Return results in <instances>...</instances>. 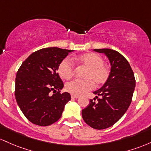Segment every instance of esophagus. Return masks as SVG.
<instances>
[{"label":"esophagus","mask_w":151,"mask_h":151,"mask_svg":"<svg viewBox=\"0 0 151 151\" xmlns=\"http://www.w3.org/2000/svg\"><path fill=\"white\" fill-rule=\"evenodd\" d=\"M71 98H79V96H77V95H71Z\"/></svg>","instance_id":"obj_1"}]
</instances>
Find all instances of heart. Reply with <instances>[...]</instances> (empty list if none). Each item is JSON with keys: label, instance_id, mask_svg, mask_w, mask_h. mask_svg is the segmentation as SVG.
Wrapping results in <instances>:
<instances>
[{"label": "heart", "instance_id": "b5f03b06", "mask_svg": "<svg viewBox=\"0 0 151 151\" xmlns=\"http://www.w3.org/2000/svg\"><path fill=\"white\" fill-rule=\"evenodd\" d=\"M77 61L87 68L84 74L85 80H73L65 85L68 92L73 95H81L93 88L94 83L98 86L103 84L109 76V68L103 63L101 55L94 53H87L78 57ZM59 76L69 80L73 76L74 67L68 58H65L58 65Z\"/></svg>", "mask_w": 151, "mask_h": 151}]
</instances>
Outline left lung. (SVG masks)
<instances>
[{"label": "left lung", "instance_id": "left-lung-1", "mask_svg": "<svg viewBox=\"0 0 151 151\" xmlns=\"http://www.w3.org/2000/svg\"><path fill=\"white\" fill-rule=\"evenodd\" d=\"M93 50L108 57L111 72L105 84L93 92L98 101H93L95 98L90 100L88 106L82 111V117L89 126L102 130L114 125L126 112L132 101L135 80L129 63L121 53L109 48Z\"/></svg>", "mask_w": 151, "mask_h": 151}]
</instances>
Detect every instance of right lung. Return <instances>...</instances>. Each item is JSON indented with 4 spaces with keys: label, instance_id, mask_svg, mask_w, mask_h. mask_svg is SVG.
Returning a JSON list of instances; mask_svg holds the SVG:
<instances>
[{
    "label": "right lung",
    "instance_id": "1",
    "mask_svg": "<svg viewBox=\"0 0 151 151\" xmlns=\"http://www.w3.org/2000/svg\"><path fill=\"white\" fill-rule=\"evenodd\" d=\"M73 51L57 47L40 49L30 54L18 69L15 96L21 111L31 123L47 126L61 117L71 97L69 93H60L63 83L58 67ZM50 92L54 93L52 96Z\"/></svg>",
    "mask_w": 151,
    "mask_h": 151
}]
</instances>
